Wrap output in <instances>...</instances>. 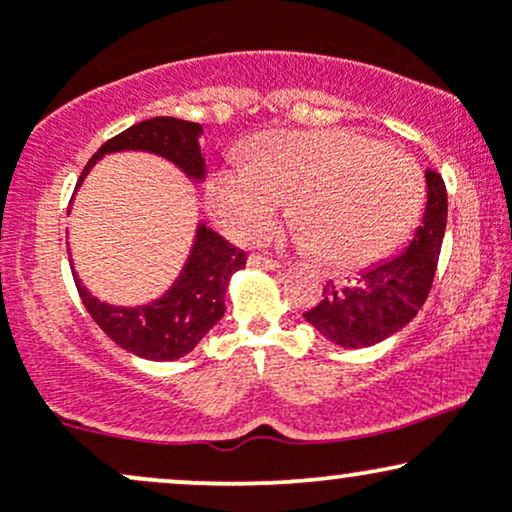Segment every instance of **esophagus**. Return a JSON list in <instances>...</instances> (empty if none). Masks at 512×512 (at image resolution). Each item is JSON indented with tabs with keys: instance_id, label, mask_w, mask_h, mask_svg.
I'll use <instances>...</instances> for the list:
<instances>
[{
	"instance_id": "34e87169",
	"label": "esophagus",
	"mask_w": 512,
	"mask_h": 512,
	"mask_svg": "<svg viewBox=\"0 0 512 512\" xmlns=\"http://www.w3.org/2000/svg\"><path fill=\"white\" fill-rule=\"evenodd\" d=\"M250 267H257V269H281V264L272 260V257H264V255H252L248 260Z\"/></svg>"
}]
</instances>
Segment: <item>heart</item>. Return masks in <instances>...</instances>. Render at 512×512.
<instances>
[{
    "label": "heart",
    "instance_id": "1",
    "mask_svg": "<svg viewBox=\"0 0 512 512\" xmlns=\"http://www.w3.org/2000/svg\"><path fill=\"white\" fill-rule=\"evenodd\" d=\"M211 199L238 240L267 236L291 199L298 243L337 269L380 262L407 238L424 204L414 158L346 129L269 132L248 163L216 175Z\"/></svg>",
    "mask_w": 512,
    "mask_h": 512
}]
</instances>
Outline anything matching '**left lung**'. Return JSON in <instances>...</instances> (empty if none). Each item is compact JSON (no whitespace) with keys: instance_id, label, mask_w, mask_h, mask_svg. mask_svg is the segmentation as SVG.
Instances as JSON below:
<instances>
[{"instance_id":"left-lung-1","label":"left lung","mask_w":512,"mask_h":512,"mask_svg":"<svg viewBox=\"0 0 512 512\" xmlns=\"http://www.w3.org/2000/svg\"><path fill=\"white\" fill-rule=\"evenodd\" d=\"M426 211L414 238L399 255L378 262L349 284L327 281L322 301L303 313L317 332L346 349L373 346L414 320L436 276L448 223V192L436 170H426Z\"/></svg>"}]
</instances>
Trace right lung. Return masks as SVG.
Segmentation results:
<instances>
[{"label": "right lung", "instance_id": "1", "mask_svg": "<svg viewBox=\"0 0 512 512\" xmlns=\"http://www.w3.org/2000/svg\"><path fill=\"white\" fill-rule=\"evenodd\" d=\"M202 125L178 117H151L108 139L86 163L76 187L96 166L98 158L113 151H149L168 158L187 178L204 180V158L199 151ZM243 250L199 223L195 245L175 284L161 298L139 308H115L101 303L76 281L81 303L101 330L117 346L149 361H175L190 354L226 313V289L231 276L245 267Z\"/></svg>", "mask_w": 512, "mask_h": 512}]
</instances>
